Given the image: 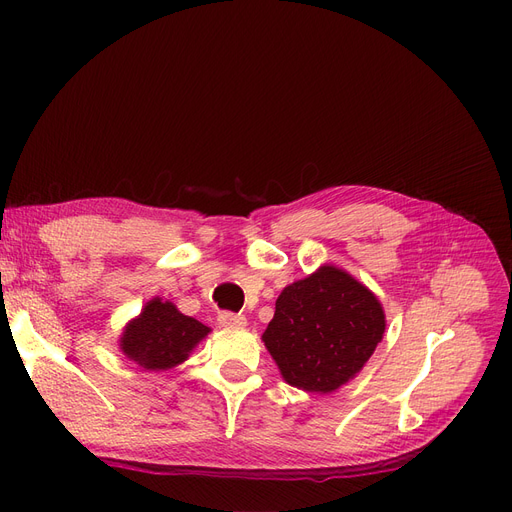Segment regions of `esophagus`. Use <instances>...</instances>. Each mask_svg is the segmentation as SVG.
<instances>
[{"label": "esophagus", "instance_id": "34e87169", "mask_svg": "<svg viewBox=\"0 0 512 512\" xmlns=\"http://www.w3.org/2000/svg\"><path fill=\"white\" fill-rule=\"evenodd\" d=\"M218 321L222 328H242L247 326V317L240 315V313H232V311H222L218 315Z\"/></svg>", "mask_w": 512, "mask_h": 512}]
</instances>
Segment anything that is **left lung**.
Returning a JSON list of instances; mask_svg holds the SVG:
<instances>
[{"mask_svg": "<svg viewBox=\"0 0 512 512\" xmlns=\"http://www.w3.org/2000/svg\"><path fill=\"white\" fill-rule=\"evenodd\" d=\"M384 330V311L373 292L324 265L282 290L263 342L290 386L332 392L355 378Z\"/></svg>", "mask_w": 512, "mask_h": 512, "instance_id": "obj_1", "label": "left lung"}]
</instances>
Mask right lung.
<instances>
[{"mask_svg": "<svg viewBox=\"0 0 512 512\" xmlns=\"http://www.w3.org/2000/svg\"><path fill=\"white\" fill-rule=\"evenodd\" d=\"M209 332L195 317L182 315L172 303L153 299L122 334V351L145 369H170L182 363Z\"/></svg>", "mask_w": 512, "mask_h": 512, "instance_id": "right-lung-1", "label": "right lung"}]
</instances>
